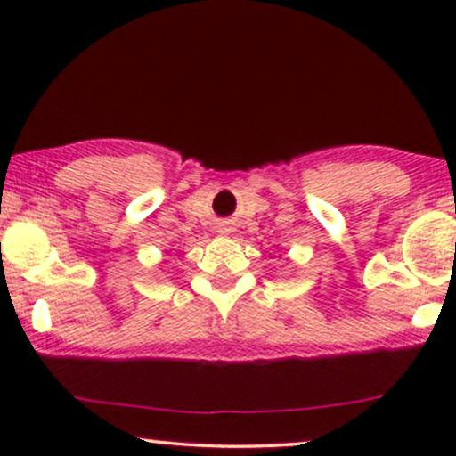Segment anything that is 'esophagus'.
<instances>
[{"label": "esophagus", "mask_w": 456, "mask_h": 456, "mask_svg": "<svg viewBox=\"0 0 456 456\" xmlns=\"http://www.w3.org/2000/svg\"><path fill=\"white\" fill-rule=\"evenodd\" d=\"M224 230H226V232H228V230H230V228H224Z\"/></svg>", "instance_id": "obj_1"}]
</instances>
